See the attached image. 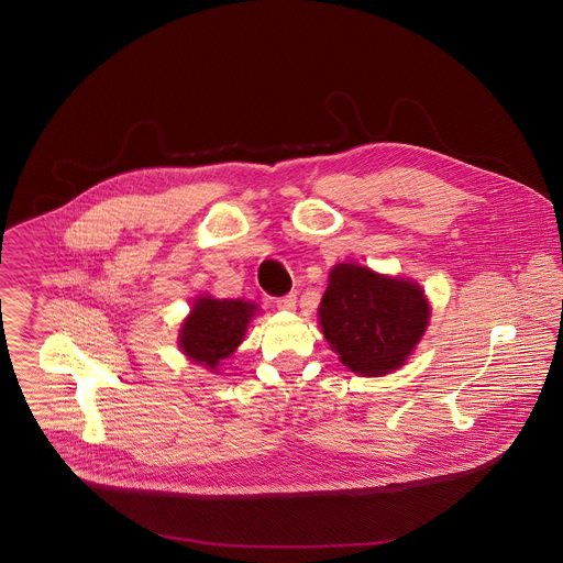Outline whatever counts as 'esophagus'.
<instances>
[{"mask_svg": "<svg viewBox=\"0 0 563 563\" xmlns=\"http://www.w3.org/2000/svg\"><path fill=\"white\" fill-rule=\"evenodd\" d=\"M296 302H298L296 294H287V296L276 298V307H278L280 311H296Z\"/></svg>", "mask_w": 563, "mask_h": 563, "instance_id": "obj_1", "label": "esophagus"}]
</instances>
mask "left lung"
<instances>
[{"label": "left lung", "instance_id": "left-lung-1", "mask_svg": "<svg viewBox=\"0 0 563 563\" xmlns=\"http://www.w3.org/2000/svg\"><path fill=\"white\" fill-rule=\"evenodd\" d=\"M430 305L412 280L341 263L330 272L319 321L325 341L354 374H390L426 332Z\"/></svg>", "mask_w": 563, "mask_h": 563}]
</instances>
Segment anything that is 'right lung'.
Masks as SVG:
<instances>
[{
  "label": "right lung",
  "instance_id": "1",
  "mask_svg": "<svg viewBox=\"0 0 563 563\" xmlns=\"http://www.w3.org/2000/svg\"><path fill=\"white\" fill-rule=\"evenodd\" d=\"M254 311L244 300L200 298L181 328V350L194 363L216 369L242 343Z\"/></svg>",
  "mask_w": 563,
  "mask_h": 563
}]
</instances>
